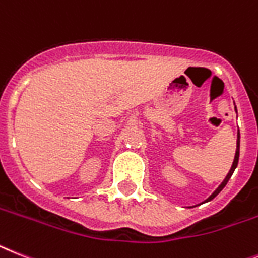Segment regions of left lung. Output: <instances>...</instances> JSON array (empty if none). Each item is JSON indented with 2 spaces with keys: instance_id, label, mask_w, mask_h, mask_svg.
<instances>
[{
  "instance_id": "1",
  "label": "left lung",
  "mask_w": 258,
  "mask_h": 258,
  "mask_svg": "<svg viewBox=\"0 0 258 258\" xmlns=\"http://www.w3.org/2000/svg\"><path fill=\"white\" fill-rule=\"evenodd\" d=\"M235 109H236V107H235ZM239 155H240V133L237 134V147H236L235 160H233V164H232V166H231V170H229V172H228V174H227V177H226V178H224V181H223V182L220 183L219 187H218V189H216L215 191H214L213 194H211V196H210L209 198L206 199V202H209V201H211V199L215 198V197L218 196V194H219V192L222 191L223 189H224V186L227 185V182H228L229 178H231V176H232L233 172H235L236 166H237V162H239Z\"/></svg>"
}]
</instances>
